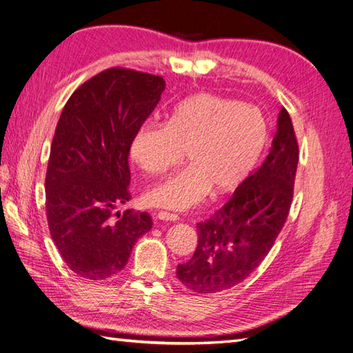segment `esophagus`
<instances>
[{
    "mask_svg": "<svg viewBox=\"0 0 353 353\" xmlns=\"http://www.w3.org/2000/svg\"><path fill=\"white\" fill-rule=\"evenodd\" d=\"M157 218L161 221H173V223H176V221L179 219V216L176 214H170V212H163V210L158 212Z\"/></svg>",
    "mask_w": 353,
    "mask_h": 353,
    "instance_id": "34e87169",
    "label": "esophagus"
}]
</instances>
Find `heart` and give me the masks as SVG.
Masks as SVG:
<instances>
[{
  "mask_svg": "<svg viewBox=\"0 0 353 353\" xmlns=\"http://www.w3.org/2000/svg\"><path fill=\"white\" fill-rule=\"evenodd\" d=\"M268 125L256 106L210 93L195 94L176 105L165 126L137 130L130 154L145 174L159 176L186 152L188 167L144 194L149 206L188 210L214 190L233 191L259 161Z\"/></svg>",
  "mask_w": 353,
  "mask_h": 353,
  "instance_id": "b5f03b06",
  "label": "heart"
}]
</instances>
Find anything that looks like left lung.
I'll list each match as a JSON object with an SVG mask.
<instances>
[{"mask_svg":"<svg viewBox=\"0 0 353 353\" xmlns=\"http://www.w3.org/2000/svg\"><path fill=\"white\" fill-rule=\"evenodd\" d=\"M299 161L289 112L281 108L269 154L236 188L224 208L196 224L199 245L177 278L196 293L232 289L268 256L288 219Z\"/></svg>","mask_w":353,"mask_h":353,"instance_id":"8db88e82","label":"left lung"}]
</instances>
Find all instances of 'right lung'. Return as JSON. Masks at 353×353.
<instances>
[{"mask_svg": "<svg viewBox=\"0 0 353 353\" xmlns=\"http://www.w3.org/2000/svg\"><path fill=\"white\" fill-rule=\"evenodd\" d=\"M165 90L161 77L112 68L77 88L64 105L46 171V216L57 250L73 272L102 281L125 269L152 228L130 200L129 150Z\"/></svg>", "mask_w": 353, "mask_h": 353, "instance_id": "add662e5", "label": "right lung"}]
</instances>
